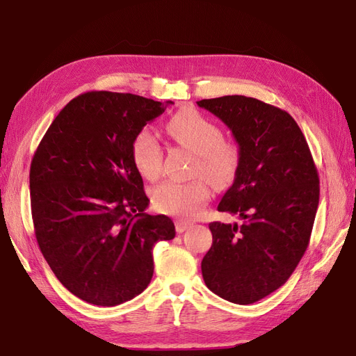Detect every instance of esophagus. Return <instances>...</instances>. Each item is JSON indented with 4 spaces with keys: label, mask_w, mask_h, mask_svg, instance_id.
<instances>
[{
    "label": "esophagus",
    "mask_w": 356,
    "mask_h": 356,
    "mask_svg": "<svg viewBox=\"0 0 356 356\" xmlns=\"http://www.w3.org/2000/svg\"><path fill=\"white\" fill-rule=\"evenodd\" d=\"M190 227H191V222H188V221H186V220H177V221H175V230H177V233L186 232V230L190 229Z\"/></svg>",
    "instance_id": "esophagus-1"
}]
</instances>
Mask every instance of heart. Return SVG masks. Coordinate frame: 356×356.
Returning a JSON list of instances; mask_svg holds the SVG:
<instances>
[{
  "mask_svg": "<svg viewBox=\"0 0 356 356\" xmlns=\"http://www.w3.org/2000/svg\"><path fill=\"white\" fill-rule=\"evenodd\" d=\"M175 141L196 154L191 174L207 178L213 187L222 188L234 179L241 165L239 145L222 139L220 127L196 110L177 111L166 123ZM132 159L144 178L156 179L161 172L163 152L153 132H138L132 141ZM211 197L209 186L197 178L188 182L165 181L154 188L153 204L159 212L191 220L197 217Z\"/></svg>",
  "mask_w": 356,
  "mask_h": 356,
  "instance_id": "heart-1",
  "label": "heart"
}]
</instances>
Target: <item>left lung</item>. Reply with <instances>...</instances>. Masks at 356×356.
<instances>
[{"instance_id": "left-lung-1", "label": "left lung", "mask_w": 356, "mask_h": 356, "mask_svg": "<svg viewBox=\"0 0 356 356\" xmlns=\"http://www.w3.org/2000/svg\"><path fill=\"white\" fill-rule=\"evenodd\" d=\"M227 126L241 165L218 211L243 224L213 221L202 260L207 286L236 305H252L282 286L310 241L319 177L307 141L286 111L242 95L197 101Z\"/></svg>"}]
</instances>
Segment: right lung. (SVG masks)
Wrapping results in <instances>:
<instances>
[{"label":"right lung","mask_w":356,"mask_h":356,"mask_svg":"<svg viewBox=\"0 0 356 356\" xmlns=\"http://www.w3.org/2000/svg\"><path fill=\"white\" fill-rule=\"evenodd\" d=\"M132 93L88 92L70 101L31 161V212L50 268L90 305L132 300L153 277V246L175 238L166 215H148L132 141L163 114Z\"/></svg>","instance_id":"1"}]
</instances>
